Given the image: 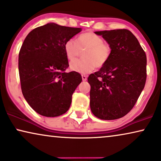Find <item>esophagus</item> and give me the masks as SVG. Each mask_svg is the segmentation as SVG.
I'll return each instance as SVG.
<instances>
[{
	"label": "esophagus",
	"mask_w": 161,
	"mask_h": 161,
	"mask_svg": "<svg viewBox=\"0 0 161 161\" xmlns=\"http://www.w3.org/2000/svg\"><path fill=\"white\" fill-rule=\"evenodd\" d=\"M82 80L83 81H86L87 80V76L85 75H82Z\"/></svg>",
	"instance_id": "obj_1"
}]
</instances>
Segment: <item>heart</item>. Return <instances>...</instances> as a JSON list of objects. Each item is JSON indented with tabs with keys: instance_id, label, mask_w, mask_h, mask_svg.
<instances>
[{
	"instance_id": "1",
	"label": "heart",
	"mask_w": 161,
	"mask_h": 161,
	"mask_svg": "<svg viewBox=\"0 0 161 161\" xmlns=\"http://www.w3.org/2000/svg\"><path fill=\"white\" fill-rule=\"evenodd\" d=\"M64 49L67 59L74 61L85 50L83 59L72 61L70 68L81 74H87L95 68H101L106 64L111 56L112 47L109 43L104 42L102 37L93 32L82 33L76 41L69 39L65 42Z\"/></svg>"
}]
</instances>
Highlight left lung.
<instances>
[{"label": "left lung", "mask_w": 161, "mask_h": 161, "mask_svg": "<svg viewBox=\"0 0 161 161\" xmlns=\"http://www.w3.org/2000/svg\"><path fill=\"white\" fill-rule=\"evenodd\" d=\"M111 45L106 64L91 74L90 108L104 120L122 118L137 102L147 80V56L136 37L127 29L96 31Z\"/></svg>", "instance_id": "1"}]
</instances>
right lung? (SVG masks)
<instances>
[{
	"label": "right lung",
	"instance_id": "right-lung-1",
	"mask_svg": "<svg viewBox=\"0 0 161 161\" xmlns=\"http://www.w3.org/2000/svg\"><path fill=\"white\" fill-rule=\"evenodd\" d=\"M81 31L47 23L32 30L22 45L18 62L22 92L42 116H58L69 108L82 77L75 71L65 72L69 64L64 45Z\"/></svg>",
	"mask_w": 161,
	"mask_h": 161
}]
</instances>
